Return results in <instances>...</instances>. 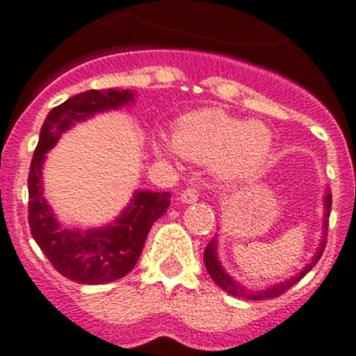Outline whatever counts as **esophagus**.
<instances>
[{"label": "esophagus", "instance_id": "esophagus-1", "mask_svg": "<svg viewBox=\"0 0 356 356\" xmlns=\"http://www.w3.org/2000/svg\"><path fill=\"white\" fill-rule=\"evenodd\" d=\"M197 200H200V190L195 188V186L184 188L183 194H181V201H183V203H194V201Z\"/></svg>", "mask_w": 356, "mask_h": 356}]
</instances>
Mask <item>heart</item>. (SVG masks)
Returning <instances> with one entry per match:
<instances>
[{"instance_id": "1", "label": "heart", "mask_w": 356, "mask_h": 356, "mask_svg": "<svg viewBox=\"0 0 356 356\" xmlns=\"http://www.w3.org/2000/svg\"><path fill=\"white\" fill-rule=\"evenodd\" d=\"M156 149L168 155L181 153L195 162L214 161L223 177H243L264 162L271 133L259 122H238L222 108H201L181 116L173 140L159 138Z\"/></svg>"}]
</instances>
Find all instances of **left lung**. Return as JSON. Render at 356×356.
Segmentation results:
<instances>
[{
  "label": "left lung",
  "instance_id": "obj_1",
  "mask_svg": "<svg viewBox=\"0 0 356 356\" xmlns=\"http://www.w3.org/2000/svg\"><path fill=\"white\" fill-rule=\"evenodd\" d=\"M331 205H332V195L327 194L325 197V225L329 223V214H331ZM325 240L321 242L320 249H318V253H316V257L312 259V262H310L307 268H305L301 273H298L296 277H292V279H288V281L281 282V284H275V286L268 288V290H262V292H248V290H243L238 282H234L231 277L225 273V271L222 270V266H220V262H218L216 259V240H212L209 245H207L205 249V254H203V260H205V268L207 271L211 273L212 281L216 282L218 286L223 288L225 292L233 293V296H238V298H245V299H273V298H279V296H282L284 292H288L290 288L293 286V284H298L301 279H303L305 275H307V271L312 270V266L318 262V260L321 259V254H323V251H325Z\"/></svg>",
  "mask_w": 356,
  "mask_h": 356
}]
</instances>
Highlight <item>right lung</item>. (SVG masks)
Instances as JSON below:
<instances>
[{
    "instance_id": "right-lung-1",
    "label": "right lung",
    "mask_w": 356,
    "mask_h": 356,
    "mask_svg": "<svg viewBox=\"0 0 356 356\" xmlns=\"http://www.w3.org/2000/svg\"><path fill=\"white\" fill-rule=\"evenodd\" d=\"M129 102H133L129 90H88L70 97L47 114L31 161L27 179L31 234L53 268L74 282L103 284L127 275L142 253L151 225L170 207L168 192H136L133 203L114 225L94 231H70L58 225L42 195L44 153L51 149L58 136L75 122Z\"/></svg>"
}]
</instances>
